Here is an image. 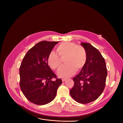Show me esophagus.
<instances>
[{
  "mask_svg": "<svg viewBox=\"0 0 123 123\" xmlns=\"http://www.w3.org/2000/svg\"><path fill=\"white\" fill-rule=\"evenodd\" d=\"M62 82H64V81L66 80V79H62Z\"/></svg>",
  "mask_w": 123,
  "mask_h": 123,
  "instance_id": "1",
  "label": "esophagus"
}]
</instances>
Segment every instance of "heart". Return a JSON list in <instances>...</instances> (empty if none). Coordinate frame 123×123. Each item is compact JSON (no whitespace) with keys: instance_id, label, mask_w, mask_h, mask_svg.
Here are the masks:
<instances>
[{"instance_id":"obj_1","label":"heart","mask_w":123,"mask_h":123,"mask_svg":"<svg viewBox=\"0 0 123 123\" xmlns=\"http://www.w3.org/2000/svg\"><path fill=\"white\" fill-rule=\"evenodd\" d=\"M58 55L52 52L48 55V64L54 70H57L62 64V59L65 58L66 65L62 66L57 72V75L61 78H67L75 74L76 70L83 68L87 62L86 51L81 46L75 43L66 42L61 43L56 48Z\"/></svg>"}]
</instances>
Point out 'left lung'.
Listing matches in <instances>:
<instances>
[{
  "instance_id": "left-lung-1",
  "label": "left lung",
  "mask_w": 123,
  "mask_h": 123,
  "mask_svg": "<svg viewBox=\"0 0 123 123\" xmlns=\"http://www.w3.org/2000/svg\"><path fill=\"white\" fill-rule=\"evenodd\" d=\"M86 51L87 62L75 77L74 85L70 91L71 97L80 104H87L97 99L106 85L107 70L106 62L99 51L91 44L81 43Z\"/></svg>"
}]
</instances>
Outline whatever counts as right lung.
<instances>
[{"mask_svg": "<svg viewBox=\"0 0 123 123\" xmlns=\"http://www.w3.org/2000/svg\"><path fill=\"white\" fill-rule=\"evenodd\" d=\"M58 42L42 41L26 53L19 69L20 87L29 101L43 105L55 98L61 79L53 81L56 75L47 62L48 55Z\"/></svg>", "mask_w": 123, "mask_h": 123, "instance_id": "obj_1", "label": "right lung"}]
</instances>
